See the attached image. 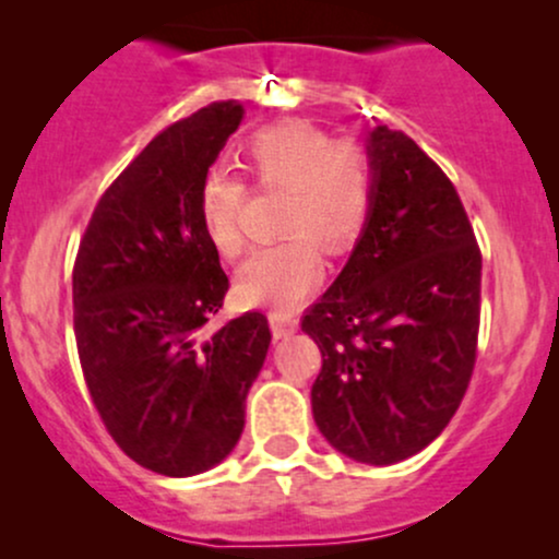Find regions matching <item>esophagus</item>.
Here are the masks:
<instances>
[{
	"label": "esophagus",
	"instance_id": "esophagus-1",
	"mask_svg": "<svg viewBox=\"0 0 559 559\" xmlns=\"http://www.w3.org/2000/svg\"><path fill=\"white\" fill-rule=\"evenodd\" d=\"M299 320L294 316H286V312H271V329L275 338H286L297 331Z\"/></svg>",
	"mask_w": 559,
	"mask_h": 559
}]
</instances>
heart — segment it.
<instances>
[{
	"mask_svg": "<svg viewBox=\"0 0 559 559\" xmlns=\"http://www.w3.org/2000/svg\"><path fill=\"white\" fill-rule=\"evenodd\" d=\"M241 165L254 189L284 191L278 230L286 236L249 258L236 275V297L243 305L288 310L323 278L320 247L344 254L368 228L378 181L373 152L362 141L336 139L323 128L292 120L252 133ZM243 202L247 183L228 170L207 173L199 186V223L226 260H236L247 247Z\"/></svg>",
	"mask_w": 559,
	"mask_h": 559,
	"instance_id": "1",
	"label": "heart"
}]
</instances>
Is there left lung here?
Here are the masks:
<instances>
[{"mask_svg": "<svg viewBox=\"0 0 559 559\" xmlns=\"http://www.w3.org/2000/svg\"><path fill=\"white\" fill-rule=\"evenodd\" d=\"M376 202L329 292L301 316L323 365L320 433L346 457L394 465L447 428L478 352L480 249L454 183L407 133H370Z\"/></svg>", "mask_w": 559, "mask_h": 559, "instance_id": "obj_1", "label": "left lung"}]
</instances>
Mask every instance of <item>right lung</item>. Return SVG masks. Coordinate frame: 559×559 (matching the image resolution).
Returning <instances> with one entry per match:
<instances>
[{"instance_id":"add662e5","label":"right lung","mask_w":559,"mask_h":559,"mask_svg":"<svg viewBox=\"0 0 559 559\" xmlns=\"http://www.w3.org/2000/svg\"><path fill=\"white\" fill-rule=\"evenodd\" d=\"M241 115L236 102H215L159 131L99 197L75 254L88 394L115 444L159 476H197L236 447L271 344L262 312L207 325L228 275L197 197Z\"/></svg>"}]
</instances>
